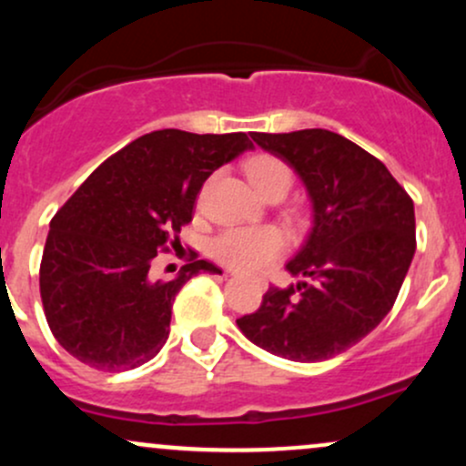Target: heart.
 <instances>
[{"instance_id": "heart-1", "label": "heart", "mask_w": 466, "mask_h": 466, "mask_svg": "<svg viewBox=\"0 0 466 466\" xmlns=\"http://www.w3.org/2000/svg\"><path fill=\"white\" fill-rule=\"evenodd\" d=\"M248 177L260 195L267 197L274 190H289L291 186V168L276 155H254L248 166ZM289 248L285 229L276 226L256 228H228L217 234L210 245V254L218 263L243 271V274H258L276 263Z\"/></svg>"}]
</instances>
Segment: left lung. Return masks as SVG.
Wrapping results in <instances>:
<instances>
[{"mask_svg": "<svg viewBox=\"0 0 466 466\" xmlns=\"http://www.w3.org/2000/svg\"><path fill=\"white\" fill-rule=\"evenodd\" d=\"M251 140L300 175L313 201V228L287 263L309 282L269 287L260 307L237 324L278 357L330 360L394 307L416 249L414 201L381 159L339 133H254Z\"/></svg>", "mask_w": 466, "mask_h": 466, "instance_id": "left-lung-1", "label": "left lung"}]
</instances>
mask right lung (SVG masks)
Here are the masks:
<instances>
[{
	"label": "right lung",
	"instance_id": "right-lung-1",
	"mask_svg": "<svg viewBox=\"0 0 466 466\" xmlns=\"http://www.w3.org/2000/svg\"><path fill=\"white\" fill-rule=\"evenodd\" d=\"M251 148L245 133L153 131L106 157L50 221L39 289L52 335L69 355L122 372L157 355L170 309L199 271L221 269L192 254L170 280H157V254L177 249L203 181Z\"/></svg>",
	"mask_w": 466,
	"mask_h": 466
}]
</instances>
